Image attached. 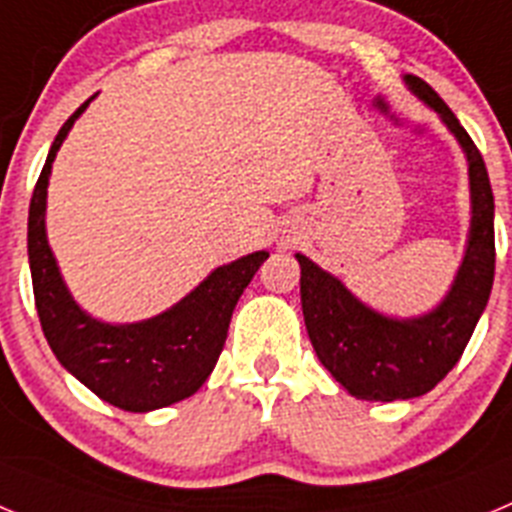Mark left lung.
Here are the masks:
<instances>
[{
    "mask_svg": "<svg viewBox=\"0 0 512 512\" xmlns=\"http://www.w3.org/2000/svg\"><path fill=\"white\" fill-rule=\"evenodd\" d=\"M402 81L441 117L467 156L472 220L449 292L423 315L395 318L361 302L341 279L295 253L302 274V315L312 348L348 395L369 402L413 400L431 392L464 354L495 279V200L482 153L423 79L405 74Z\"/></svg>",
    "mask_w": 512,
    "mask_h": 512,
    "instance_id": "8db88e82",
    "label": "left lung"
}]
</instances>
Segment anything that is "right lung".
I'll return each mask as SVG.
<instances>
[{"instance_id":"right-lung-1","label":"right lung","mask_w":512,"mask_h":512,"mask_svg":"<svg viewBox=\"0 0 512 512\" xmlns=\"http://www.w3.org/2000/svg\"><path fill=\"white\" fill-rule=\"evenodd\" d=\"M94 97L58 130L30 200L27 259L35 307L48 346L66 372L115 408L151 413L187 400L205 384L225 346L235 305L269 253L253 251L217 266L189 295L153 318L107 323L89 315L63 282L45 233V205L58 148Z\"/></svg>"}]
</instances>
